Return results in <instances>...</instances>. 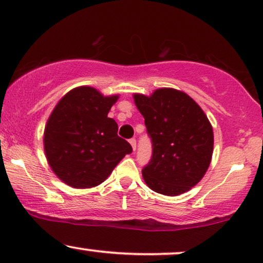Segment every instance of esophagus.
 Here are the masks:
<instances>
[{"instance_id": "esophagus-1", "label": "esophagus", "mask_w": 263, "mask_h": 263, "mask_svg": "<svg viewBox=\"0 0 263 263\" xmlns=\"http://www.w3.org/2000/svg\"><path fill=\"white\" fill-rule=\"evenodd\" d=\"M128 142H129V144L132 145V149L136 151V147H137V145H136V140H135V138H131V140H129Z\"/></svg>"}]
</instances>
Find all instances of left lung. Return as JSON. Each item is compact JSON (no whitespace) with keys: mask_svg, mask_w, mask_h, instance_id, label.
Listing matches in <instances>:
<instances>
[{"mask_svg":"<svg viewBox=\"0 0 263 263\" xmlns=\"http://www.w3.org/2000/svg\"><path fill=\"white\" fill-rule=\"evenodd\" d=\"M152 138L151 162L142 169L153 191L178 196L203 178L213 154V128L203 110L181 90L159 88L149 97L134 94Z\"/></svg>","mask_w":263,"mask_h":263,"instance_id":"8db88e82","label":"left lung"}]
</instances>
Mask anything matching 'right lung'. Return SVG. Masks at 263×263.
Returning a JSON list of instances; mask_svg holds the SVG:
<instances>
[{
    "instance_id": "right-lung-1",
    "label": "right lung",
    "mask_w": 263,
    "mask_h": 263,
    "mask_svg": "<svg viewBox=\"0 0 263 263\" xmlns=\"http://www.w3.org/2000/svg\"><path fill=\"white\" fill-rule=\"evenodd\" d=\"M118 99L82 85L63 96L49 116L44 131L47 163L71 187L100 185L132 152L131 144L118 136L115 120L107 118Z\"/></svg>"
}]
</instances>
